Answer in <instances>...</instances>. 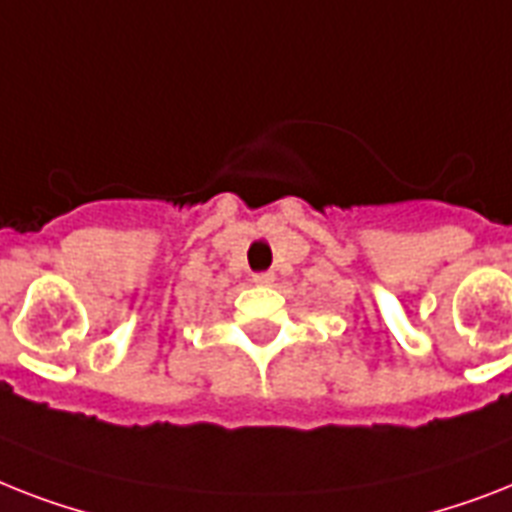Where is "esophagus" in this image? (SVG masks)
<instances>
[{"mask_svg":"<svg viewBox=\"0 0 512 512\" xmlns=\"http://www.w3.org/2000/svg\"><path fill=\"white\" fill-rule=\"evenodd\" d=\"M252 281H255V284H260V286H270L273 281H276V276H273L270 270H265V273H255V276H252Z\"/></svg>","mask_w":512,"mask_h":512,"instance_id":"34e87169","label":"esophagus"}]
</instances>
